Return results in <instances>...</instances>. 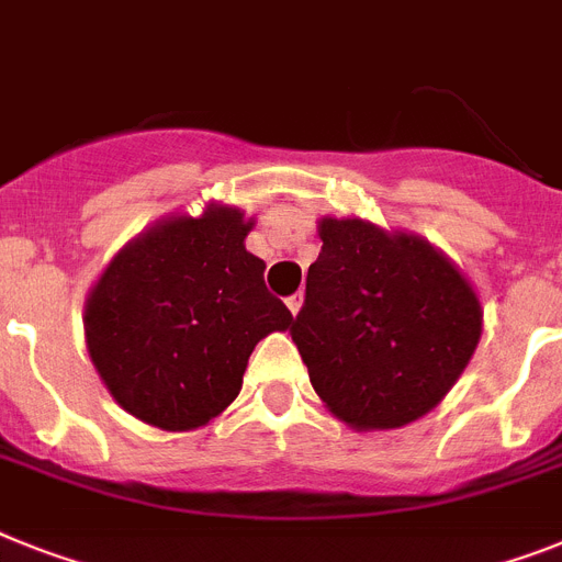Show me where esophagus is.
I'll return each instance as SVG.
<instances>
[{"instance_id": "34e87169", "label": "esophagus", "mask_w": 562, "mask_h": 562, "mask_svg": "<svg viewBox=\"0 0 562 562\" xmlns=\"http://www.w3.org/2000/svg\"><path fill=\"white\" fill-rule=\"evenodd\" d=\"M301 301H304V295H301V292H295V295H290V299H286V307H290L292 315H299Z\"/></svg>"}]
</instances>
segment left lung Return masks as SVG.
Listing matches in <instances>:
<instances>
[{
	"label": "left lung",
	"instance_id": "1",
	"mask_svg": "<svg viewBox=\"0 0 562 562\" xmlns=\"http://www.w3.org/2000/svg\"><path fill=\"white\" fill-rule=\"evenodd\" d=\"M290 336L322 402L356 430L402 428L439 405L480 345L474 286L428 240L322 217Z\"/></svg>",
	"mask_w": 562,
	"mask_h": 562
}]
</instances>
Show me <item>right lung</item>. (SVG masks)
<instances>
[{
	"label": "right lung",
	"mask_w": 562,
	"mask_h": 562,
	"mask_svg": "<svg viewBox=\"0 0 562 562\" xmlns=\"http://www.w3.org/2000/svg\"><path fill=\"white\" fill-rule=\"evenodd\" d=\"M252 221L209 203L125 244L86 301V345L117 405L146 425L194 430L224 414L255 345L292 313L247 252Z\"/></svg>",
	"instance_id": "right-lung-1"
}]
</instances>
